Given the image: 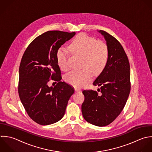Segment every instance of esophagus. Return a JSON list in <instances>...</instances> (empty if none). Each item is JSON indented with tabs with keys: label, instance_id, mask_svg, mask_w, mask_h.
I'll return each instance as SVG.
<instances>
[{
	"label": "esophagus",
	"instance_id": "esophagus-1",
	"mask_svg": "<svg viewBox=\"0 0 152 152\" xmlns=\"http://www.w3.org/2000/svg\"><path fill=\"white\" fill-rule=\"evenodd\" d=\"M75 92H76V93H79V92H80L81 91L79 89H77V88H75Z\"/></svg>",
	"mask_w": 152,
	"mask_h": 152
}]
</instances>
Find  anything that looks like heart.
Returning a JSON list of instances; mask_svg holds the SVG:
<instances>
[{
  "mask_svg": "<svg viewBox=\"0 0 152 152\" xmlns=\"http://www.w3.org/2000/svg\"><path fill=\"white\" fill-rule=\"evenodd\" d=\"M69 49L73 54L82 56L81 67L83 69L72 71L64 78L67 83L75 87L85 86L91 80L93 73L95 76L99 75L106 66L109 50L107 44L103 41L80 34L69 44ZM56 59L60 68L67 71L69 69L68 53L64 48L60 47L57 50Z\"/></svg>",
  "mask_w": 152,
  "mask_h": 152,
  "instance_id": "heart-1",
  "label": "heart"
}]
</instances>
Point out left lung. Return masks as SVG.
Segmentation results:
<instances>
[{"instance_id": "1", "label": "left lung", "mask_w": 152, "mask_h": 152, "mask_svg": "<svg viewBox=\"0 0 152 152\" xmlns=\"http://www.w3.org/2000/svg\"><path fill=\"white\" fill-rule=\"evenodd\" d=\"M98 32L107 42L108 59L105 67L93 82L94 85L101 86L98 89L101 93L83 91L85 101L82 113L86 121L103 127L115 120L127 102L131 88L130 69L128 57L120 42L104 31Z\"/></svg>"}]
</instances>
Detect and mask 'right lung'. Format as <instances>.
<instances>
[{
  "label": "right lung",
  "instance_id": "add662e5",
  "mask_svg": "<svg viewBox=\"0 0 152 152\" xmlns=\"http://www.w3.org/2000/svg\"><path fill=\"white\" fill-rule=\"evenodd\" d=\"M75 34L60 31L45 32L31 42L22 57L19 96L29 117L40 125H50L60 120L75 92L71 86L61 81L56 52ZM50 78L58 82L54 87L48 85Z\"/></svg>",
  "mask_w": 152,
  "mask_h": 152
}]
</instances>
